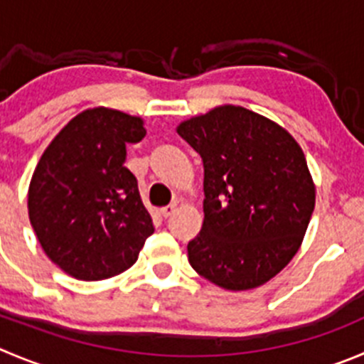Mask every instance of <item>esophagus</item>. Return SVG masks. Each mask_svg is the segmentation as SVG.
<instances>
[{
  "instance_id": "esophagus-1",
  "label": "esophagus",
  "mask_w": 364,
  "mask_h": 364,
  "mask_svg": "<svg viewBox=\"0 0 364 364\" xmlns=\"http://www.w3.org/2000/svg\"><path fill=\"white\" fill-rule=\"evenodd\" d=\"M175 210H176V203H169V205L162 207L161 214H162V218H169L173 213H175Z\"/></svg>"
}]
</instances>
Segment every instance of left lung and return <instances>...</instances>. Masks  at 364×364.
<instances>
[{
	"label": "left lung",
	"mask_w": 364,
	"mask_h": 364,
	"mask_svg": "<svg viewBox=\"0 0 364 364\" xmlns=\"http://www.w3.org/2000/svg\"><path fill=\"white\" fill-rule=\"evenodd\" d=\"M203 162V225L189 264L220 288H257L293 259L314 210L306 155L268 117L221 105L176 127Z\"/></svg>",
	"instance_id": "obj_1"
}]
</instances>
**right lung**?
<instances>
[{
	"instance_id": "right-lung-1",
	"label": "right lung",
	"mask_w": 364,
	"mask_h": 364,
	"mask_svg": "<svg viewBox=\"0 0 364 364\" xmlns=\"http://www.w3.org/2000/svg\"><path fill=\"white\" fill-rule=\"evenodd\" d=\"M143 119L105 107L73 117L44 150L28 189V216L41 247L68 275L102 280L137 261L151 216L137 178L124 168Z\"/></svg>"
}]
</instances>
